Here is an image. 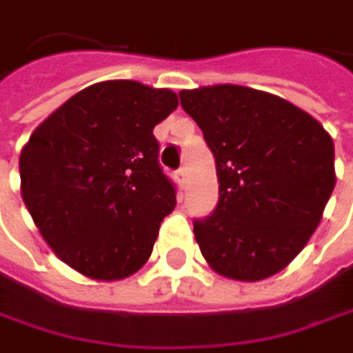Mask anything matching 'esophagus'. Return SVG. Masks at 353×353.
Here are the masks:
<instances>
[{"label": "esophagus", "instance_id": "1", "mask_svg": "<svg viewBox=\"0 0 353 353\" xmlns=\"http://www.w3.org/2000/svg\"><path fill=\"white\" fill-rule=\"evenodd\" d=\"M176 179L179 185H185V181H188V172H185V168H179V170H177Z\"/></svg>", "mask_w": 353, "mask_h": 353}]
</instances>
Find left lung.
<instances>
[{
  "label": "left lung",
  "instance_id": "obj_1",
  "mask_svg": "<svg viewBox=\"0 0 353 353\" xmlns=\"http://www.w3.org/2000/svg\"><path fill=\"white\" fill-rule=\"evenodd\" d=\"M214 155L219 204L194 221L208 265L257 282L284 270L311 239L335 188L329 132L305 110L243 85L179 92Z\"/></svg>",
  "mask_w": 353,
  "mask_h": 353
}]
</instances>
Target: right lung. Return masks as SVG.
Returning <instances> with one entry per match:
<instances>
[{"mask_svg": "<svg viewBox=\"0 0 353 353\" xmlns=\"http://www.w3.org/2000/svg\"><path fill=\"white\" fill-rule=\"evenodd\" d=\"M176 108L172 90L94 83L54 110L22 149L24 204L48 247L79 274L120 280L149 259L176 208L153 128Z\"/></svg>", "mask_w": 353, "mask_h": 353, "instance_id": "right-lung-1", "label": "right lung"}]
</instances>
